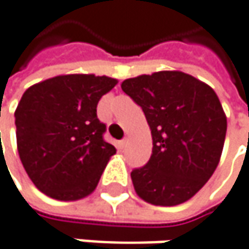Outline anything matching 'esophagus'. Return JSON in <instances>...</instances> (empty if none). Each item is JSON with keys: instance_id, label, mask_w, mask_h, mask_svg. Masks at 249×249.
Wrapping results in <instances>:
<instances>
[{"instance_id": "obj_1", "label": "esophagus", "mask_w": 249, "mask_h": 249, "mask_svg": "<svg viewBox=\"0 0 249 249\" xmlns=\"http://www.w3.org/2000/svg\"><path fill=\"white\" fill-rule=\"evenodd\" d=\"M126 143H128V139H126V138H125V139H123V141H121V142H120V146H121V147H123V149H124L125 146H126Z\"/></svg>"}]
</instances>
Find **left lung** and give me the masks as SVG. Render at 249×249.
Instances as JSON below:
<instances>
[{"instance_id": "8db88e82", "label": "left lung", "mask_w": 249, "mask_h": 249, "mask_svg": "<svg viewBox=\"0 0 249 249\" xmlns=\"http://www.w3.org/2000/svg\"><path fill=\"white\" fill-rule=\"evenodd\" d=\"M121 89L145 113L153 139L149 161L131 173L136 194L159 206L192 198L222 156L227 120L217 94L179 71L125 79Z\"/></svg>"}]
</instances>
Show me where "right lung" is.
Wrapping results in <instances>:
<instances>
[{"label": "right lung", "mask_w": 249, "mask_h": 249, "mask_svg": "<svg viewBox=\"0 0 249 249\" xmlns=\"http://www.w3.org/2000/svg\"><path fill=\"white\" fill-rule=\"evenodd\" d=\"M117 81L61 75L23 93L15 111L18 152L43 194L76 200L92 194L115 147L104 141L97 103Z\"/></svg>", "instance_id": "obj_1"}]
</instances>
